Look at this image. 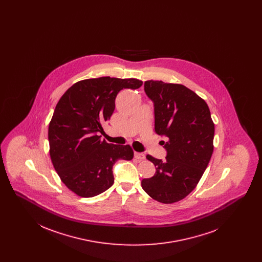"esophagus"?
I'll return each mask as SVG.
<instances>
[{
  "instance_id": "34e87169",
  "label": "esophagus",
  "mask_w": 262,
  "mask_h": 262,
  "mask_svg": "<svg viewBox=\"0 0 262 262\" xmlns=\"http://www.w3.org/2000/svg\"><path fill=\"white\" fill-rule=\"evenodd\" d=\"M135 157L138 161H142V160L145 159V155L143 153H140V152H135Z\"/></svg>"
}]
</instances>
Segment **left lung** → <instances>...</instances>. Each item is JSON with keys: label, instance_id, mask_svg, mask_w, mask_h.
<instances>
[{"label": "left lung", "instance_id": "1", "mask_svg": "<svg viewBox=\"0 0 262 262\" xmlns=\"http://www.w3.org/2000/svg\"><path fill=\"white\" fill-rule=\"evenodd\" d=\"M144 91L154 105V129L166 137V159L146 158L156 173L141 181L153 200L173 203L183 200L199 184L213 153L214 124L206 102L192 90L159 80L144 82Z\"/></svg>", "mask_w": 262, "mask_h": 262}]
</instances>
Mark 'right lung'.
<instances>
[{
  "label": "right lung",
  "instance_id": "1",
  "mask_svg": "<svg viewBox=\"0 0 262 262\" xmlns=\"http://www.w3.org/2000/svg\"><path fill=\"white\" fill-rule=\"evenodd\" d=\"M141 85L136 78H90L75 83L59 100L48 130L51 160L77 195L92 198L107 190L114 184L115 163L133 159L129 145L110 144L99 133L115 110L117 94Z\"/></svg>",
  "mask_w": 262,
  "mask_h": 262
}]
</instances>
